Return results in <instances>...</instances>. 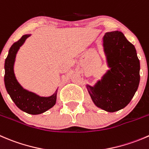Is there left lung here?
<instances>
[{"label":"left lung","mask_w":149,"mask_h":149,"mask_svg":"<svg viewBox=\"0 0 149 149\" xmlns=\"http://www.w3.org/2000/svg\"><path fill=\"white\" fill-rule=\"evenodd\" d=\"M103 46L111 70L88 90L97 106L115 112L126 107L138 89L140 61L134 45L122 32L105 33Z\"/></svg>","instance_id":"obj_1"}]
</instances>
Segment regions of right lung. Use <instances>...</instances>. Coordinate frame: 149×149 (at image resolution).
<instances>
[{"label":"right lung","instance_id":"obj_1","mask_svg":"<svg viewBox=\"0 0 149 149\" xmlns=\"http://www.w3.org/2000/svg\"><path fill=\"white\" fill-rule=\"evenodd\" d=\"M30 36V35L22 36V37L17 42L14 43L10 48L8 56L5 60L4 83L7 92L19 109L30 114H40L55 105L57 90L54 95L49 97H39L33 92L23 89L17 82L14 73V60L17 51Z\"/></svg>","mask_w":149,"mask_h":149}]
</instances>
